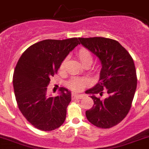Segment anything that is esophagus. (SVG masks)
<instances>
[{"mask_svg":"<svg viewBox=\"0 0 149 149\" xmlns=\"http://www.w3.org/2000/svg\"><path fill=\"white\" fill-rule=\"evenodd\" d=\"M84 97V94H72V98L73 99H82Z\"/></svg>","mask_w":149,"mask_h":149,"instance_id":"esophagus-1","label":"esophagus"}]
</instances>
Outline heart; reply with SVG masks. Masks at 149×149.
I'll use <instances>...</instances> for the list:
<instances>
[{
    "label": "heart",
    "mask_w": 149,
    "mask_h": 149,
    "mask_svg": "<svg viewBox=\"0 0 149 149\" xmlns=\"http://www.w3.org/2000/svg\"><path fill=\"white\" fill-rule=\"evenodd\" d=\"M78 58L79 61L84 66L87 65H91L93 62V56L91 52L85 47H81L79 49L77 52ZM67 58H65L61 62L60 65V70L63 71L65 68ZM89 84V81L85 78H73L68 82V86L75 91H81L86 85Z\"/></svg>",
    "instance_id": "b5f03b06"
}]
</instances>
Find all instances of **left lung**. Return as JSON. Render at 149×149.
<instances>
[{
  "mask_svg": "<svg viewBox=\"0 0 149 149\" xmlns=\"http://www.w3.org/2000/svg\"><path fill=\"white\" fill-rule=\"evenodd\" d=\"M79 40L98 57L102 65L98 84L86 91L94 101L92 107L86 111V116L94 125L109 128L120 123L131 107L137 86L134 62L115 40L79 37Z\"/></svg>",
  "mask_w": 149,
  "mask_h": 149,
  "instance_id": "left-lung-1",
  "label": "left lung"
}]
</instances>
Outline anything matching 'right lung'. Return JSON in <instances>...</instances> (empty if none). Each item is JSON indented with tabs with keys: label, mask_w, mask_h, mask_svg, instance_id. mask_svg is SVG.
<instances>
[{
	"label": "right lung",
	"mask_w": 149,
	"mask_h": 149,
	"mask_svg": "<svg viewBox=\"0 0 149 149\" xmlns=\"http://www.w3.org/2000/svg\"><path fill=\"white\" fill-rule=\"evenodd\" d=\"M79 44L77 38L42 40L28 47L16 64L13 76L16 102L24 118L39 130H53L65 121L70 91L61 87L59 95L51 97L47 95V86Z\"/></svg>",
	"instance_id": "add662e5"
}]
</instances>
